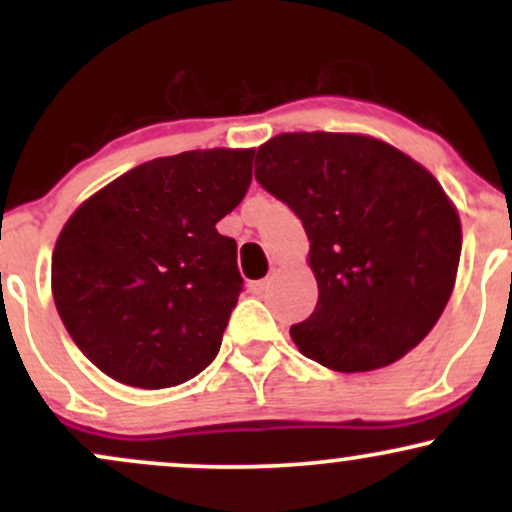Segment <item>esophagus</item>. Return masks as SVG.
<instances>
[{
  "label": "esophagus",
  "instance_id": "34e87169",
  "mask_svg": "<svg viewBox=\"0 0 512 512\" xmlns=\"http://www.w3.org/2000/svg\"><path fill=\"white\" fill-rule=\"evenodd\" d=\"M248 289H250V293H252V296H262V293L269 289V279H260V281H250V286H248Z\"/></svg>",
  "mask_w": 512,
  "mask_h": 512
}]
</instances>
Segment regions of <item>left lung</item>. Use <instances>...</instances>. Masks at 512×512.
Returning a JSON list of instances; mask_svg holds the SVG:
<instances>
[{
  "label": "left lung",
  "instance_id": "obj_1",
  "mask_svg": "<svg viewBox=\"0 0 512 512\" xmlns=\"http://www.w3.org/2000/svg\"><path fill=\"white\" fill-rule=\"evenodd\" d=\"M255 166L310 240L320 298L291 327L298 351L366 373L414 349L443 315L460 264V216L440 182L366 134H276Z\"/></svg>",
  "mask_w": 512,
  "mask_h": 512
}]
</instances>
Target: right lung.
<instances>
[{"instance_id":"obj_1","label":"right lung","mask_w":512,"mask_h":512,"mask_svg":"<svg viewBox=\"0 0 512 512\" xmlns=\"http://www.w3.org/2000/svg\"><path fill=\"white\" fill-rule=\"evenodd\" d=\"M255 149L154 158L88 197L52 252V296L74 344L142 390L195 378L221 349L243 276L216 223L243 202Z\"/></svg>"}]
</instances>
